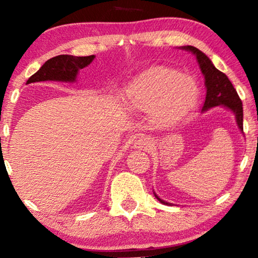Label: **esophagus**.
I'll return each instance as SVG.
<instances>
[{
    "instance_id": "obj_1",
    "label": "esophagus",
    "mask_w": 258,
    "mask_h": 258,
    "mask_svg": "<svg viewBox=\"0 0 258 258\" xmlns=\"http://www.w3.org/2000/svg\"><path fill=\"white\" fill-rule=\"evenodd\" d=\"M133 146L135 149L147 151L151 148V141L149 139H147V137H140V139L134 141Z\"/></svg>"
}]
</instances>
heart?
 Returning <instances> with one entry per match:
<instances>
[{"label": "heart", "mask_w": 258, "mask_h": 258, "mask_svg": "<svg viewBox=\"0 0 258 258\" xmlns=\"http://www.w3.org/2000/svg\"><path fill=\"white\" fill-rule=\"evenodd\" d=\"M200 87L192 76L165 66L150 67L125 87V103L130 109L150 111L164 128L177 125L196 107Z\"/></svg>", "instance_id": "1"}]
</instances>
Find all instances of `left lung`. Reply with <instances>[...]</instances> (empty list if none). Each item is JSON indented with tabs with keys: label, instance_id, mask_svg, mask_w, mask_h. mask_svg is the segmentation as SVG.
I'll use <instances>...</instances> for the list:
<instances>
[{
	"label": "left lung",
	"instance_id": "8db88e82",
	"mask_svg": "<svg viewBox=\"0 0 258 258\" xmlns=\"http://www.w3.org/2000/svg\"><path fill=\"white\" fill-rule=\"evenodd\" d=\"M179 49L190 51L196 56L200 69L204 76V86L207 89V95L202 107V112L209 110L211 108L220 107V105L225 107L235 115L239 132L243 133L242 101L228 76L215 68L211 59L200 49L192 47V45H184V47H179ZM154 195L161 203L165 204V206H171V203L165 202V201L160 199L158 195H156V192H154Z\"/></svg>",
	"mask_w": 258,
	"mask_h": 258
}]
</instances>
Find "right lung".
Here are the masks:
<instances>
[{
    "mask_svg": "<svg viewBox=\"0 0 258 258\" xmlns=\"http://www.w3.org/2000/svg\"><path fill=\"white\" fill-rule=\"evenodd\" d=\"M95 55L73 56L58 55L48 59L33 76L29 77L27 84L44 81H58V82H75L77 74L94 61Z\"/></svg>",
    "mask_w": 258,
    "mask_h": 258,
    "instance_id": "right-lung-1",
    "label": "right lung"
}]
</instances>
